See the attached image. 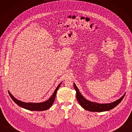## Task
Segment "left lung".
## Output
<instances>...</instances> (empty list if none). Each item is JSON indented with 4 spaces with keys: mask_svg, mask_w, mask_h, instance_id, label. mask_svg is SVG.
Returning <instances> with one entry per match:
<instances>
[{
    "mask_svg": "<svg viewBox=\"0 0 132 132\" xmlns=\"http://www.w3.org/2000/svg\"><path fill=\"white\" fill-rule=\"evenodd\" d=\"M74 87L75 90L77 92L76 96L77 99L80 105L82 107L91 112H104V111H108L111 110V109L114 108L116 106L119 104L121 102V100L124 98L125 94L123 96L120 97L119 99L115 101L113 103H108V104H99L95 102H91L90 101H88L79 92V89L77 88V87L75 85V84L74 83Z\"/></svg>",
    "mask_w": 132,
    "mask_h": 132,
    "instance_id": "obj_1",
    "label": "left lung"
}]
</instances>
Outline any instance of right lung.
<instances>
[{"label": "right lung", "mask_w": 132, "mask_h": 132, "mask_svg": "<svg viewBox=\"0 0 132 132\" xmlns=\"http://www.w3.org/2000/svg\"><path fill=\"white\" fill-rule=\"evenodd\" d=\"M61 85V83L56 88L54 93L52 95V96L50 97L49 99L46 100V102H42V103H25L23 102H21V101H20L16 99L15 97H14L12 94L10 93V91H8V93L10 97H11L14 102L16 104H17L19 106H21V107L25 108L28 110L29 111H45L51 107L52 104L54 102L56 94H57V91L60 88V87Z\"/></svg>", "instance_id": "obj_1"}]
</instances>
